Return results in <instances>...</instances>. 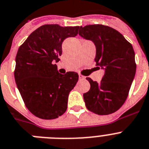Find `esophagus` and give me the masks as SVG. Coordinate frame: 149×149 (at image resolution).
<instances>
[{"instance_id":"1","label":"esophagus","mask_w":149,"mask_h":149,"mask_svg":"<svg viewBox=\"0 0 149 149\" xmlns=\"http://www.w3.org/2000/svg\"><path fill=\"white\" fill-rule=\"evenodd\" d=\"M78 76H79V80H84L85 79L84 76H83L82 74H78Z\"/></svg>"}]
</instances>
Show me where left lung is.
<instances>
[{"mask_svg": "<svg viewBox=\"0 0 149 149\" xmlns=\"http://www.w3.org/2000/svg\"><path fill=\"white\" fill-rule=\"evenodd\" d=\"M78 34L95 44L96 65L105 71L100 83L87 77L90 89L84 93L86 107L100 115L114 113L127 100L135 77L133 46L119 31L103 25L81 26Z\"/></svg>", "mask_w": 149, "mask_h": 149, "instance_id": "1", "label": "left lung"}]
</instances>
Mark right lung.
<instances>
[{"mask_svg": "<svg viewBox=\"0 0 149 149\" xmlns=\"http://www.w3.org/2000/svg\"><path fill=\"white\" fill-rule=\"evenodd\" d=\"M79 26L42 25L18 49L14 77L26 107L39 118L50 120L64 114L69 93L78 81L74 72L59 73L57 65L62 44L75 37Z\"/></svg>", "mask_w": 149, "mask_h": 149, "instance_id": "right-lung-1", "label": "right lung"}]
</instances>
